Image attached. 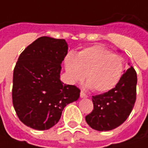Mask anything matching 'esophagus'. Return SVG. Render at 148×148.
Wrapping results in <instances>:
<instances>
[{
  "label": "esophagus",
  "mask_w": 148,
  "mask_h": 148,
  "mask_svg": "<svg viewBox=\"0 0 148 148\" xmlns=\"http://www.w3.org/2000/svg\"><path fill=\"white\" fill-rule=\"evenodd\" d=\"M80 97H81V98H86V97H88V95H87L84 92L81 90V91H80Z\"/></svg>",
  "instance_id": "1"
}]
</instances>
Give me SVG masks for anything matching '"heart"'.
<instances>
[{
    "label": "heart",
    "mask_w": 148,
    "mask_h": 148,
    "mask_svg": "<svg viewBox=\"0 0 148 148\" xmlns=\"http://www.w3.org/2000/svg\"><path fill=\"white\" fill-rule=\"evenodd\" d=\"M65 69L72 82L82 80L86 74L88 86L97 92H106L120 82L124 64L119 55L101 45H94L79 51L75 56L69 54Z\"/></svg>",
    "instance_id": "obj_1"
}]
</instances>
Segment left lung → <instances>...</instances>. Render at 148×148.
I'll return each mask as SVG.
<instances>
[{"label": "left lung", "mask_w": 148, "mask_h": 148, "mask_svg": "<svg viewBox=\"0 0 148 148\" xmlns=\"http://www.w3.org/2000/svg\"><path fill=\"white\" fill-rule=\"evenodd\" d=\"M136 72L132 66L129 68L118 83L108 92L94 95V110L85 116L91 128L110 131L121 126L130 116L136 99Z\"/></svg>", "instance_id": "left-lung-1"}]
</instances>
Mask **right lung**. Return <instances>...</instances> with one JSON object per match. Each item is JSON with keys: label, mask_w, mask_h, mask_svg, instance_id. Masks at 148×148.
Segmentation results:
<instances>
[{"label": "right lung", "mask_w": 148, "mask_h": 148, "mask_svg": "<svg viewBox=\"0 0 148 148\" xmlns=\"http://www.w3.org/2000/svg\"><path fill=\"white\" fill-rule=\"evenodd\" d=\"M67 53L64 39L41 37L20 54L13 71L12 103L26 126L48 130L58 123L66 106L79 99L80 90L59 79Z\"/></svg>", "instance_id": "obj_1"}]
</instances>
